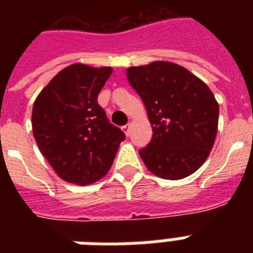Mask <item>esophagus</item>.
<instances>
[{"label":"esophagus","instance_id":"obj_1","mask_svg":"<svg viewBox=\"0 0 253 253\" xmlns=\"http://www.w3.org/2000/svg\"><path fill=\"white\" fill-rule=\"evenodd\" d=\"M130 128H131L130 123H128V125H126V126H123V131H125V134H126L127 136L130 135Z\"/></svg>","mask_w":253,"mask_h":253}]
</instances>
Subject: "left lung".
<instances>
[{"label": "left lung", "mask_w": 253, "mask_h": 253, "mask_svg": "<svg viewBox=\"0 0 253 253\" xmlns=\"http://www.w3.org/2000/svg\"><path fill=\"white\" fill-rule=\"evenodd\" d=\"M126 75L146 106L154 132L139 151L146 167L166 180L190 176L208 159L216 136L219 106L211 90L170 61L130 67Z\"/></svg>", "instance_id": "8db88e82"}]
</instances>
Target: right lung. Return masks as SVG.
<instances>
[{
    "label": "right lung",
    "mask_w": 253,
    "mask_h": 253,
    "mask_svg": "<svg viewBox=\"0 0 253 253\" xmlns=\"http://www.w3.org/2000/svg\"><path fill=\"white\" fill-rule=\"evenodd\" d=\"M113 69L72 64L39 93L33 107V132L57 176L89 185L109 172L126 135L111 125L97 102Z\"/></svg>",
    "instance_id": "right-lung-1"
}]
</instances>
